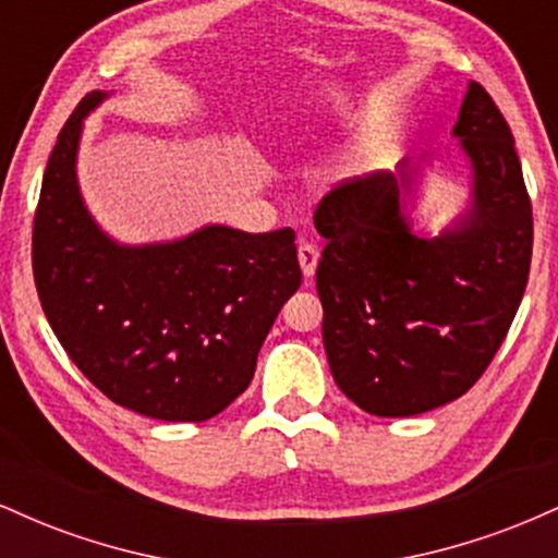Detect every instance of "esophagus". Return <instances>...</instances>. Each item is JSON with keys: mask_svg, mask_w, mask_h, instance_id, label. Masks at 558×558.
Returning <instances> with one entry per match:
<instances>
[{"mask_svg": "<svg viewBox=\"0 0 558 558\" xmlns=\"http://www.w3.org/2000/svg\"><path fill=\"white\" fill-rule=\"evenodd\" d=\"M317 259H319V248L315 243L304 241L299 243V265H301V272L306 275V278H312L317 270Z\"/></svg>", "mask_w": 558, "mask_h": 558, "instance_id": "esophagus-1", "label": "esophagus"}]
</instances>
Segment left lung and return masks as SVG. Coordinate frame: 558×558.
Masks as SVG:
<instances>
[{
	"label": "left lung",
	"instance_id": "1",
	"mask_svg": "<svg viewBox=\"0 0 558 558\" xmlns=\"http://www.w3.org/2000/svg\"><path fill=\"white\" fill-rule=\"evenodd\" d=\"M453 136L472 165V204L435 239L403 215L417 168L338 185L315 209L317 293L332 380L375 417L459 399L511 328L533 257V204L509 123L475 81Z\"/></svg>",
	"mask_w": 558,
	"mask_h": 558
}]
</instances>
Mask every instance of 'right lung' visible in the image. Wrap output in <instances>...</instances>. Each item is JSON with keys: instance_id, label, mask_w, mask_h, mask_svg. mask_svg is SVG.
<instances>
[{"instance_id": "1", "label": "right lung", "mask_w": 558, "mask_h": 558, "mask_svg": "<svg viewBox=\"0 0 558 558\" xmlns=\"http://www.w3.org/2000/svg\"><path fill=\"white\" fill-rule=\"evenodd\" d=\"M92 92L62 125L34 217V280L70 360L107 399L165 422H204L252 383L262 341L301 286L296 233L207 226L172 243L120 246L75 181Z\"/></svg>"}]
</instances>
